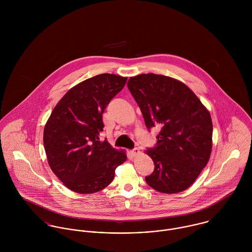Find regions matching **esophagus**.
<instances>
[{"label": "esophagus", "mask_w": 252, "mask_h": 252, "mask_svg": "<svg viewBox=\"0 0 252 252\" xmlns=\"http://www.w3.org/2000/svg\"><path fill=\"white\" fill-rule=\"evenodd\" d=\"M131 153L134 155V156H138L140 153H141V151H140V149L139 148H134L132 151H131Z\"/></svg>", "instance_id": "esophagus-1"}]
</instances>
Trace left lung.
Listing matches in <instances>:
<instances>
[{
	"mask_svg": "<svg viewBox=\"0 0 252 252\" xmlns=\"http://www.w3.org/2000/svg\"><path fill=\"white\" fill-rule=\"evenodd\" d=\"M128 88L147 129L157 127V146L145 153L154 172L145 178L154 190L176 194L189 188L207 166L213 148L210 111L180 80L154 73L130 77Z\"/></svg>",
	"mask_w": 252,
	"mask_h": 252,
	"instance_id": "1",
	"label": "left lung"
}]
</instances>
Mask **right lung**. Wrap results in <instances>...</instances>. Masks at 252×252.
<instances>
[{"label":"right lung","instance_id":"add662e5","mask_svg":"<svg viewBox=\"0 0 252 252\" xmlns=\"http://www.w3.org/2000/svg\"><path fill=\"white\" fill-rule=\"evenodd\" d=\"M127 77L102 73L72 87L53 108L43 130L48 165L73 192L91 194L106 188L115 169L127 160L125 150L99 141L103 112Z\"/></svg>","mask_w":252,"mask_h":252}]
</instances>
